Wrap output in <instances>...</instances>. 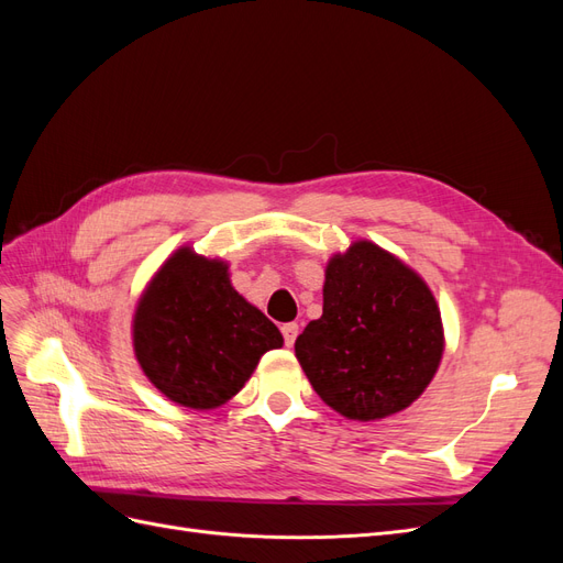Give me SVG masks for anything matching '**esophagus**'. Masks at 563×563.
Returning a JSON list of instances; mask_svg holds the SVG:
<instances>
[{
	"instance_id": "34e87169",
	"label": "esophagus",
	"mask_w": 563,
	"mask_h": 563,
	"mask_svg": "<svg viewBox=\"0 0 563 563\" xmlns=\"http://www.w3.org/2000/svg\"><path fill=\"white\" fill-rule=\"evenodd\" d=\"M282 335H284V343L288 345V347H294V343H296V338H298V323H284L282 327Z\"/></svg>"
}]
</instances>
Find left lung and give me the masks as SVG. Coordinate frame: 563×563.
Segmentation results:
<instances>
[{"instance_id":"8db88e82","label":"left lung","mask_w":563,"mask_h":563,"mask_svg":"<svg viewBox=\"0 0 563 563\" xmlns=\"http://www.w3.org/2000/svg\"><path fill=\"white\" fill-rule=\"evenodd\" d=\"M441 354V314L418 272L366 240L333 255L323 312L296 340L323 404L347 420L395 416L432 383Z\"/></svg>"}]
</instances>
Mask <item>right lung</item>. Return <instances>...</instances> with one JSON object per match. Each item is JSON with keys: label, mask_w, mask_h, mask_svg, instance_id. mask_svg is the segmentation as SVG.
<instances>
[{"label": "right lung", "mask_w": 563, "mask_h": 563, "mask_svg": "<svg viewBox=\"0 0 563 563\" xmlns=\"http://www.w3.org/2000/svg\"><path fill=\"white\" fill-rule=\"evenodd\" d=\"M279 329L234 291L228 263L178 249L150 279L133 314V352L172 401L209 411L244 387Z\"/></svg>", "instance_id": "add662e5"}]
</instances>
